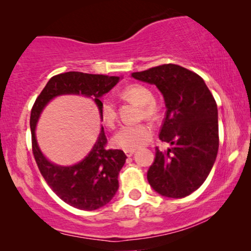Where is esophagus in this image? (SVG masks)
Returning a JSON list of instances; mask_svg holds the SVG:
<instances>
[{"label": "esophagus", "mask_w": 251, "mask_h": 251, "mask_svg": "<svg viewBox=\"0 0 251 251\" xmlns=\"http://www.w3.org/2000/svg\"><path fill=\"white\" fill-rule=\"evenodd\" d=\"M125 153H126V155L128 156V157H130V156H132L133 155V153H135V151H125Z\"/></svg>", "instance_id": "1"}]
</instances>
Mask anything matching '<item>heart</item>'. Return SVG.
<instances>
[{
    "instance_id": "heart-1",
    "label": "heart",
    "mask_w": 251,
    "mask_h": 251,
    "mask_svg": "<svg viewBox=\"0 0 251 251\" xmlns=\"http://www.w3.org/2000/svg\"><path fill=\"white\" fill-rule=\"evenodd\" d=\"M125 97L143 106V115L152 119L156 115L157 107L153 101V94L143 84L128 85L123 90ZM101 121L106 126L113 128L116 123L118 114L114 102L111 98H104L100 102ZM153 136V129L149 123L126 125L120 128L112 138L113 146L125 151H132L145 145Z\"/></svg>"
}]
</instances>
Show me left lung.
Here are the masks:
<instances>
[{
	"label": "left lung",
	"instance_id": "left-lung-1",
	"mask_svg": "<svg viewBox=\"0 0 251 251\" xmlns=\"http://www.w3.org/2000/svg\"><path fill=\"white\" fill-rule=\"evenodd\" d=\"M131 76L155 84L163 95L167 111L159 137L173 145L166 152L156 147L147 180L163 197H187L207 179L217 156L218 111L214 96L200 75L175 64Z\"/></svg>",
	"mask_w": 251,
	"mask_h": 251
}]
</instances>
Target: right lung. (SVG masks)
I'll return each instance as SVG.
<instances>
[{"label": "right lung", "mask_w": 251, "mask_h": 251, "mask_svg": "<svg viewBox=\"0 0 251 251\" xmlns=\"http://www.w3.org/2000/svg\"><path fill=\"white\" fill-rule=\"evenodd\" d=\"M118 76L67 72L54 75L34 102L30 112L32 149L36 164L47 184L64 202L80 210H96L104 207L119 188V173L126 163L121 150H106L104 128L90 153L74 166L61 167L51 163L41 152L35 138V126L41 112L51 99L60 95H82L95 100L100 113V98L119 82Z\"/></svg>", "instance_id": "right-lung-1"}]
</instances>
